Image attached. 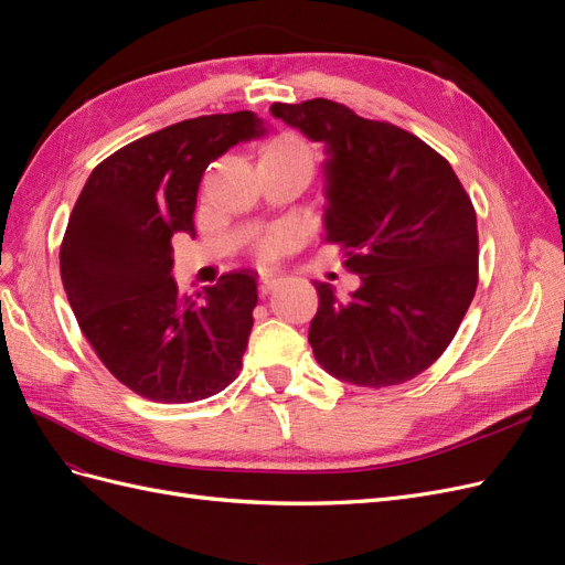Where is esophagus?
Wrapping results in <instances>:
<instances>
[{
    "mask_svg": "<svg viewBox=\"0 0 565 565\" xmlns=\"http://www.w3.org/2000/svg\"><path fill=\"white\" fill-rule=\"evenodd\" d=\"M282 282V276L280 273H262V278H259V292L262 295H268V292H273V289H276L278 285Z\"/></svg>",
    "mask_w": 565,
    "mask_h": 565,
    "instance_id": "1",
    "label": "esophagus"
}]
</instances>
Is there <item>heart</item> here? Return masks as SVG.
<instances>
[{
  "instance_id": "heart-1",
  "label": "heart",
  "mask_w": 565,
  "mask_h": 565,
  "mask_svg": "<svg viewBox=\"0 0 565 565\" xmlns=\"http://www.w3.org/2000/svg\"><path fill=\"white\" fill-rule=\"evenodd\" d=\"M262 164H282V167H309L316 164V148L306 139V136L297 131H280L278 136L264 146L262 150ZM282 243L280 233H270L264 237L262 252L273 254Z\"/></svg>"
}]
</instances>
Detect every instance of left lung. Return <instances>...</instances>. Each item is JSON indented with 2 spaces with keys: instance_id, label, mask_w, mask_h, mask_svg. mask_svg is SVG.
Masks as SVG:
<instances>
[{
  "instance_id": "left-lung-1",
  "label": "left lung",
  "mask_w": 565,
  "mask_h": 565,
  "mask_svg": "<svg viewBox=\"0 0 565 565\" xmlns=\"http://www.w3.org/2000/svg\"><path fill=\"white\" fill-rule=\"evenodd\" d=\"M270 113L322 141L324 243L361 278L351 297L313 282L316 361L355 386H396L450 347L478 285L476 210L450 162L415 134L311 98Z\"/></svg>"
}]
</instances>
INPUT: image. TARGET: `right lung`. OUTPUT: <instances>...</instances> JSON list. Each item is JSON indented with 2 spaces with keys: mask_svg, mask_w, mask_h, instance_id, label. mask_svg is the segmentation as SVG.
Wrapping results in <instances>:
<instances>
[{
  "mask_svg": "<svg viewBox=\"0 0 565 565\" xmlns=\"http://www.w3.org/2000/svg\"><path fill=\"white\" fill-rule=\"evenodd\" d=\"M264 131L249 110L152 131L96 164L67 218L61 278L79 330L113 377L148 401L210 398L243 367L256 273L231 270L183 295L169 270L174 233L195 235L204 169Z\"/></svg>",
  "mask_w": 565,
  "mask_h": 565,
  "instance_id": "add662e5",
  "label": "right lung"
}]
</instances>
